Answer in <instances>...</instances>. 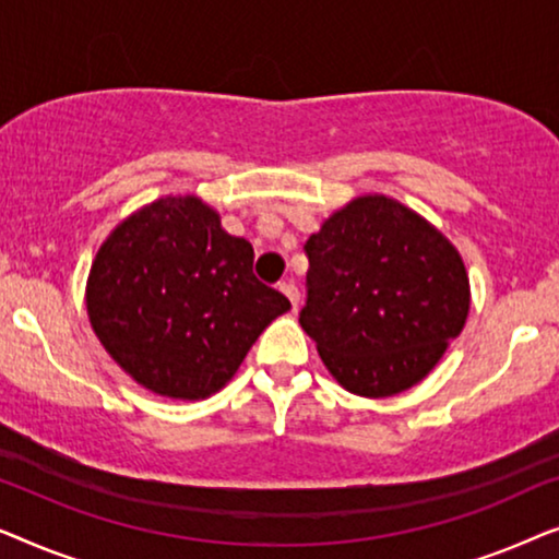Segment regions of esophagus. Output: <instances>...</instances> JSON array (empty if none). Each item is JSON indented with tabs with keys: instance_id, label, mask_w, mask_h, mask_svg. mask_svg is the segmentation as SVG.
Returning a JSON list of instances; mask_svg holds the SVG:
<instances>
[{
	"instance_id": "obj_1",
	"label": "esophagus",
	"mask_w": 559,
	"mask_h": 559,
	"mask_svg": "<svg viewBox=\"0 0 559 559\" xmlns=\"http://www.w3.org/2000/svg\"><path fill=\"white\" fill-rule=\"evenodd\" d=\"M280 293L287 297L289 302H293V308L297 310V302H300V293H297V287L293 285V282H282L280 285Z\"/></svg>"
}]
</instances>
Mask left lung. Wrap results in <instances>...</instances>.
<instances>
[{
	"instance_id": "8db88e82",
	"label": "left lung",
	"mask_w": 559,
	"mask_h": 559,
	"mask_svg": "<svg viewBox=\"0 0 559 559\" xmlns=\"http://www.w3.org/2000/svg\"><path fill=\"white\" fill-rule=\"evenodd\" d=\"M302 331L350 394L407 392L457 338L471 310L461 251L394 198L358 195L308 243Z\"/></svg>"
}]
</instances>
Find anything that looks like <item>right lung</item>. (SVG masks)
Returning <instances> with one entry per match:
<instances>
[{"label": "right lung", "mask_w": 559, "mask_h": 559, "mask_svg": "<svg viewBox=\"0 0 559 559\" xmlns=\"http://www.w3.org/2000/svg\"><path fill=\"white\" fill-rule=\"evenodd\" d=\"M254 249L198 195L157 198L106 236L91 262L96 338L136 384L167 400H209L289 300L251 272Z\"/></svg>", "instance_id": "1"}]
</instances>
